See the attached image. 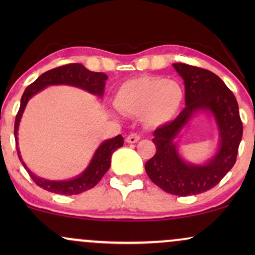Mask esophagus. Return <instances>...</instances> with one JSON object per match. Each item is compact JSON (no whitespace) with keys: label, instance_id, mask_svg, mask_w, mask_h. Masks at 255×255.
<instances>
[{"label":"esophagus","instance_id":"obj_1","mask_svg":"<svg viewBox=\"0 0 255 255\" xmlns=\"http://www.w3.org/2000/svg\"><path fill=\"white\" fill-rule=\"evenodd\" d=\"M140 140V135L139 134L136 133H131L129 134V135L127 136V139H126V141L128 142V144H135V142H137Z\"/></svg>","mask_w":255,"mask_h":255}]
</instances>
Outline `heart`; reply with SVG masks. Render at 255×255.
Listing matches in <instances>:
<instances>
[{
    "instance_id": "heart-1",
    "label": "heart",
    "mask_w": 255,
    "mask_h": 255,
    "mask_svg": "<svg viewBox=\"0 0 255 255\" xmlns=\"http://www.w3.org/2000/svg\"><path fill=\"white\" fill-rule=\"evenodd\" d=\"M183 99L184 91L177 81L153 75L129 79L115 93V105L120 111L141 115L142 121L152 127L166 125L176 118Z\"/></svg>"
}]
</instances>
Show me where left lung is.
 Returning a JSON list of instances; mask_svg holds the SVG:
<instances>
[{
  "label": "left lung",
  "mask_w": 255,
  "mask_h": 255,
  "mask_svg": "<svg viewBox=\"0 0 255 255\" xmlns=\"http://www.w3.org/2000/svg\"><path fill=\"white\" fill-rule=\"evenodd\" d=\"M172 66L183 79L186 108L174 121L154 130L152 141L156 145V154L146 162L145 170L152 182L163 191L186 197L213 188L233 168L244 127L238 101L221 78L207 69L186 63ZM201 111L215 119L220 146L207 162L194 165L180 157L174 139L195 114Z\"/></svg>",
  "instance_id": "8db88e82"
}]
</instances>
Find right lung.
Masks as SVG:
<instances>
[{
	"instance_id": "right-lung-1",
	"label": "right lung",
	"mask_w": 255,
	"mask_h": 255,
	"mask_svg": "<svg viewBox=\"0 0 255 255\" xmlns=\"http://www.w3.org/2000/svg\"><path fill=\"white\" fill-rule=\"evenodd\" d=\"M107 79V74H104V73L91 72L80 63H69L43 73L36 81H33L25 90L24 95L21 97V102H20V109L16 114L15 125H14V135H15L17 156H19V159L21 160L22 165L25 166L32 180L45 191L56 193V194L73 195L80 194V193L93 188L102 180L105 172L109 170L111 156L118 148L124 146V137H122V135H118L113 137V139L105 140V141L102 142L96 150L95 154H93L90 164L77 177L64 181L46 180V178L34 175L26 166L21 158V154H20L19 147H17V129H19L20 120H21L22 114H24L26 105L36 93L40 92L45 87L51 86V85H68V86L79 87V89L87 91V92L98 96V97H103Z\"/></svg>"
}]
</instances>
